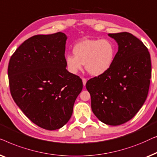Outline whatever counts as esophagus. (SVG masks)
<instances>
[{
  "mask_svg": "<svg viewBox=\"0 0 157 157\" xmlns=\"http://www.w3.org/2000/svg\"><path fill=\"white\" fill-rule=\"evenodd\" d=\"M82 80L83 85L85 86L86 85V82H87V79H86L85 78H82Z\"/></svg>",
  "mask_w": 157,
  "mask_h": 157,
  "instance_id": "34e87169",
  "label": "esophagus"
}]
</instances>
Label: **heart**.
Masks as SVG:
<instances>
[{
	"mask_svg": "<svg viewBox=\"0 0 157 157\" xmlns=\"http://www.w3.org/2000/svg\"><path fill=\"white\" fill-rule=\"evenodd\" d=\"M74 56L67 55L65 63L70 73L76 75L82 69L93 76H100L111 68L116 55V47L107 39H85L75 44Z\"/></svg>",
	"mask_w": 157,
	"mask_h": 157,
	"instance_id": "heart-1",
	"label": "heart"
}]
</instances>
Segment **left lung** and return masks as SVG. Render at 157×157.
I'll list each match as a JSON object with an SVG mask.
<instances>
[{
    "label": "left lung",
    "instance_id": "8db88e82",
    "mask_svg": "<svg viewBox=\"0 0 157 157\" xmlns=\"http://www.w3.org/2000/svg\"><path fill=\"white\" fill-rule=\"evenodd\" d=\"M118 45L112 67L106 73L86 83L91 107L97 117L117 126L133 118L144 105L151 75L147 47L129 33H109Z\"/></svg>",
    "mask_w": 157,
    "mask_h": 157
}]
</instances>
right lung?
<instances>
[{"instance_id": "1", "label": "right lung", "mask_w": 157, "mask_h": 157, "mask_svg": "<svg viewBox=\"0 0 157 157\" xmlns=\"http://www.w3.org/2000/svg\"><path fill=\"white\" fill-rule=\"evenodd\" d=\"M63 33L34 35L10 57L8 68L10 93L30 121L48 130L63 127L71 117L82 90L79 77L66 70Z\"/></svg>"}]
</instances>
